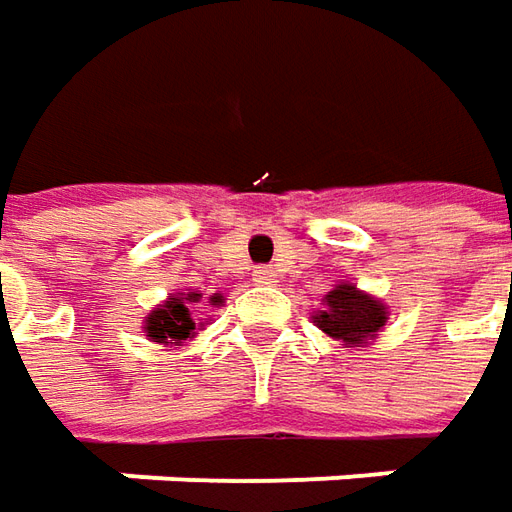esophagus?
Returning <instances> with one entry per match:
<instances>
[{"mask_svg": "<svg viewBox=\"0 0 512 512\" xmlns=\"http://www.w3.org/2000/svg\"><path fill=\"white\" fill-rule=\"evenodd\" d=\"M273 279H276V273L270 267H256L253 270V282L256 285H273Z\"/></svg>", "mask_w": 512, "mask_h": 512, "instance_id": "1", "label": "esophagus"}]
</instances>
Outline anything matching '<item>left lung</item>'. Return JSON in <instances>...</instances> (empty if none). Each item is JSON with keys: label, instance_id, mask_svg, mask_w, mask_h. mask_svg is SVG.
Masks as SVG:
<instances>
[{"label": "left lung", "instance_id": "1", "mask_svg": "<svg viewBox=\"0 0 512 512\" xmlns=\"http://www.w3.org/2000/svg\"><path fill=\"white\" fill-rule=\"evenodd\" d=\"M325 310H316L310 319L325 336L344 342V347H367L379 339L390 310L382 299L359 290L353 282H339L325 293Z\"/></svg>", "mask_w": 512, "mask_h": 512}]
</instances>
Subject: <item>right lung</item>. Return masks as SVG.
<instances>
[{"instance_id":"right-lung-1","label":"right lung","mask_w":512,"mask_h":512,"mask_svg":"<svg viewBox=\"0 0 512 512\" xmlns=\"http://www.w3.org/2000/svg\"><path fill=\"white\" fill-rule=\"evenodd\" d=\"M199 290H187V293H170L162 305H156L145 316V336L150 342L165 344V347H176V344H187L196 339V330L202 322H196V310H199Z\"/></svg>"}]
</instances>
